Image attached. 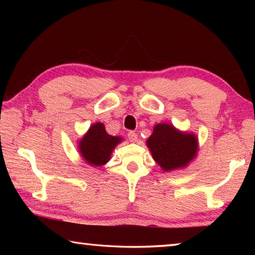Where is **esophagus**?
<instances>
[{"label":"esophagus","mask_w":255,"mask_h":255,"mask_svg":"<svg viewBox=\"0 0 255 255\" xmlns=\"http://www.w3.org/2000/svg\"><path fill=\"white\" fill-rule=\"evenodd\" d=\"M128 139L132 141V143H135L137 140V133L135 131H129L128 132Z\"/></svg>","instance_id":"1"}]
</instances>
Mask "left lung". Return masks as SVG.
<instances>
[{"label": "left lung", "instance_id": "1", "mask_svg": "<svg viewBox=\"0 0 255 255\" xmlns=\"http://www.w3.org/2000/svg\"><path fill=\"white\" fill-rule=\"evenodd\" d=\"M146 145L154 161L164 172L187 167L196 158L199 149L196 133L181 131L166 123L155 125Z\"/></svg>", "mask_w": 255, "mask_h": 255}]
</instances>
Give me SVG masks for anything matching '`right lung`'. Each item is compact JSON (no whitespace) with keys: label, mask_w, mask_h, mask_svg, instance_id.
<instances>
[{"label":"right lung","mask_w":255,"mask_h":255,"mask_svg":"<svg viewBox=\"0 0 255 255\" xmlns=\"http://www.w3.org/2000/svg\"><path fill=\"white\" fill-rule=\"evenodd\" d=\"M123 141V137L111 136L102 123L92 124L83 136L77 140V149L86 164L102 166L110 161L116 146Z\"/></svg>","instance_id":"add662e5"}]
</instances>
